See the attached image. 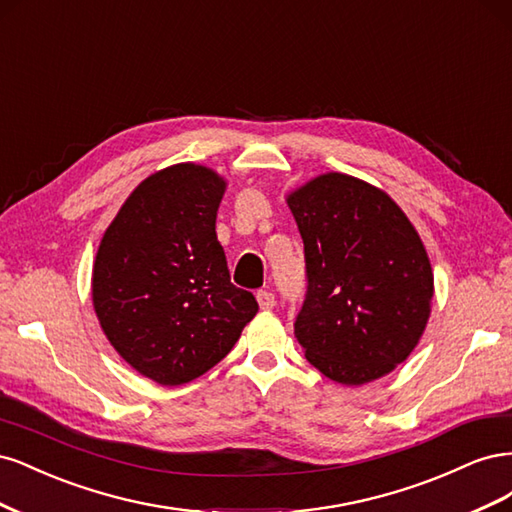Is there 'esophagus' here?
Wrapping results in <instances>:
<instances>
[{"instance_id":"esophagus-1","label":"esophagus","mask_w":512,"mask_h":512,"mask_svg":"<svg viewBox=\"0 0 512 512\" xmlns=\"http://www.w3.org/2000/svg\"><path fill=\"white\" fill-rule=\"evenodd\" d=\"M256 301H258L260 309H273L275 307V294L269 292V290H258Z\"/></svg>"}]
</instances>
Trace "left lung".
I'll return each instance as SVG.
<instances>
[{
  "label": "left lung",
  "instance_id": "obj_1",
  "mask_svg": "<svg viewBox=\"0 0 512 512\" xmlns=\"http://www.w3.org/2000/svg\"><path fill=\"white\" fill-rule=\"evenodd\" d=\"M305 250L294 337L324 376L359 386L404 363L421 339L433 273L421 237L393 200L329 173L288 196Z\"/></svg>",
  "mask_w": 512,
  "mask_h": 512
}]
</instances>
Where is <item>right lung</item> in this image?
<instances>
[{"label": "right lung", "mask_w": 512, "mask_h": 512, "mask_svg": "<svg viewBox=\"0 0 512 512\" xmlns=\"http://www.w3.org/2000/svg\"><path fill=\"white\" fill-rule=\"evenodd\" d=\"M224 181L177 164L147 177L106 228L94 307L108 342L166 386L203 376L237 344L258 303L230 282L215 235Z\"/></svg>", "instance_id": "1"}]
</instances>
